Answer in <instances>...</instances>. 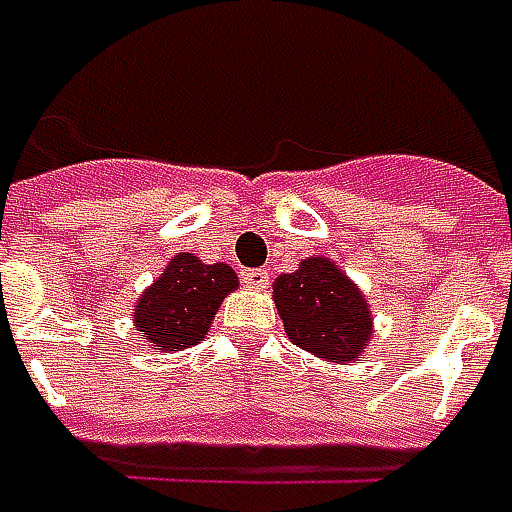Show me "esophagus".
I'll return each instance as SVG.
<instances>
[{"mask_svg":"<svg viewBox=\"0 0 512 512\" xmlns=\"http://www.w3.org/2000/svg\"><path fill=\"white\" fill-rule=\"evenodd\" d=\"M269 274L263 269H246L243 271V285H249V288H255V291H266L269 288Z\"/></svg>","mask_w":512,"mask_h":512,"instance_id":"1","label":"esophagus"}]
</instances>
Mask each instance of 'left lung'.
I'll return each instance as SVG.
<instances>
[{"label": "left lung", "mask_w": 512, "mask_h": 512, "mask_svg": "<svg viewBox=\"0 0 512 512\" xmlns=\"http://www.w3.org/2000/svg\"><path fill=\"white\" fill-rule=\"evenodd\" d=\"M288 339L328 361H358L373 336V314L358 285L328 257H308L274 280Z\"/></svg>", "instance_id": "obj_1"}]
</instances>
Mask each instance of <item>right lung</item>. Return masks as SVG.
<instances>
[{"label":"right lung","mask_w":512,"mask_h":512,"mask_svg":"<svg viewBox=\"0 0 512 512\" xmlns=\"http://www.w3.org/2000/svg\"><path fill=\"white\" fill-rule=\"evenodd\" d=\"M235 288L238 274L232 266L201 263L196 255L179 252L134 305L139 339L159 353L204 342L215 311Z\"/></svg>","instance_id":"obj_1"}]
</instances>
